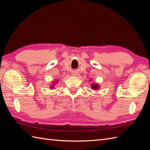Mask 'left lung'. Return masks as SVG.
<instances>
[{
	"mask_svg": "<svg viewBox=\"0 0 150 150\" xmlns=\"http://www.w3.org/2000/svg\"><path fill=\"white\" fill-rule=\"evenodd\" d=\"M92 86V88L94 89V90H97V89L98 88V85H97V84H94L93 86Z\"/></svg>",
	"mask_w": 150,
	"mask_h": 150,
	"instance_id": "1",
	"label": "left lung"
}]
</instances>
